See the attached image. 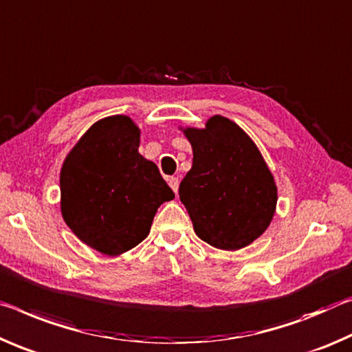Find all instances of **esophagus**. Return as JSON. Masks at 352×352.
<instances>
[{"mask_svg": "<svg viewBox=\"0 0 352 352\" xmlns=\"http://www.w3.org/2000/svg\"><path fill=\"white\" fill-rule=\"evenodd\" d=\"M168 186L173 188V192L177 193V188H179V179H177V177H175V176L168 177Z\"/></svg>", "mask_w": 352, "mask_h": 352, "instance_id": "esophagus-1", "label": "esophagus"}]
</instances>
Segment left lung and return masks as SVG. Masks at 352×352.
I'll return each instance as SVG.
<instances>
[{
    "mask_svg": "<svg viewBox=\"0 0 352 352\" xmlns=\"http://www.w3.org/2000/svg\"><path fill=\"white\" fill-rule=\"evenodd\" d=\"M193 164L179 186L198 237L223 251L251 245L272 223L278 187L252 138L232 120L214 115L206 128L186 126Z\"/></svg>",
    "mask_w": 352,
    "mask_h": 352,
    "instance_id": "1",
    "label": "left lung"
}]
</instances>
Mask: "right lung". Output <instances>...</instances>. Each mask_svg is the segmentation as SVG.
I'll use <instances>...</instances> for the list:
<instances>
[{"label": "right lung", "mask_w": 352, "mask_h": 352, "mask_svg": "<svg viewBox=\"0 0 352 352\" xmlns=\"http://www.w3.org/2000/svg\"><path fill=\"white\" fill-rule=\"evenodd\" d=\"M140 129L128 115L98 120L60 168V212L76 237L106 256L145 240L160 204L175 198L157 165L138 153Z\"/></svg>", "instance_id": "right-lung-1"}]
</instances>
